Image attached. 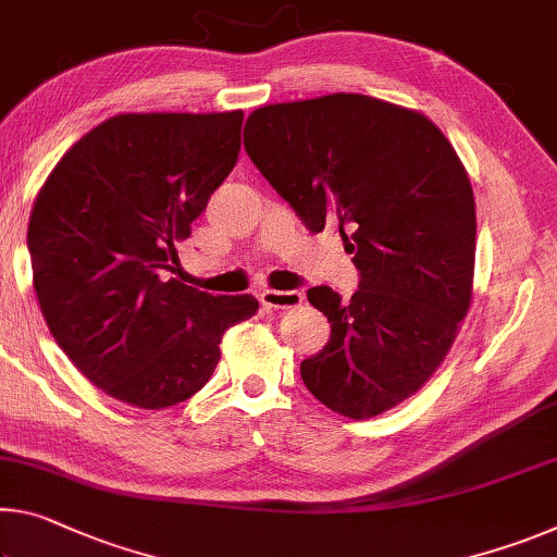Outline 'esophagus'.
Masks as SVG:
<instances>
[{"label": "esophagus", "instance_id": "obj_1", "mask_svg": "<svg viewBox=\"0 0 557 557\" xmlns=\"http://www.w3.org/2000/svg\"><path fill=\"white\" fill-rule=\"evenodd\" d=\"M260 299L268 310H293L305 302V295L299 289H264Z\"/></svg>", "mask_w": 557, "mask_h": 557}]
</instances>
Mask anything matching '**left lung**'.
I'll return each instance as SVG.
<instances>
[{"mask_svg": "<svg viewBox=\"0 0 557 557\" xmlns=\"http://www.w3.org/2000/svg\"><path fill=\"white\" fill-rule=\"evenodd\" d=\"M245 151L307 231L339 227L361 277L349 302L307 289L332 334L299 367L305 386L349 419L394 409L436 372L471 307L475 200L461 158L423 113L364 94L262 106Z\"/></svg>", "mask_w": 557, "mask_h": 557, "instance_id": "1", "label": "left lung"}]
</instances>
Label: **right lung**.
I'll return each mask as SVG.
<instances>
[{"instance_id":"add662e5","label":"right lung","mask_w":557,"mask_h":557,"mask_svg":"<svg viewBox=\"0 0 557 557\" xmlns=\"http://www.w3.org/2000/svg\"><path fill=\"white\" fill-rule=\"evenodd\" d=\"M243 111L119 113L78 138L34 200L26 245L49 332L88 382L138 409L200 392L220 339L258 312L168 275L231 175Z\"/></svg>"}]
</instances>
